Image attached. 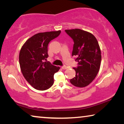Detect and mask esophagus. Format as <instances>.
I'll list each match as a JSON object with an SVG mask.
<instances>
[{"label": "esophagus", "mask_w": 124, "mask_h": 124, "mask_svg": "<svg viewBox=\"0 0 124 124\" xmlns=\"http://www.w3.org/2000/svg\"><path fill=\"white\" fill-rule=\"evenodd\" d=\"M62 68L63 69V70H66V69L68 68V67L66 66V65H63V66L62 67Z\"/></svg>", "instance_id": "esophagus-1"}]
</instances>
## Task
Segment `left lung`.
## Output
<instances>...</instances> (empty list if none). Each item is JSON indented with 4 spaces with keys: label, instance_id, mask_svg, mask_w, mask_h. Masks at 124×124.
<instances>
[{
    "label": "left lung",
    "instance_id": "left-lung-1",
    "mask_svg": "<svg viewBox=\"0 0 124 124\" xmlns=\"http://www.w3.org/2000/svg\"><path fill=\"white\" fill-rule=\"evenodd\" d=\"M74 41L72 56H76L78 66L74 67L75 77L70 82L75 86L85 87L95 78L100 70L101 52L93 35L80 29L65 30Z\"/></svg>",
    "mask_w": 124,
    "mask_h": 124
}]
</instances>
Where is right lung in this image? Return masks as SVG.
I'll return each instance as SVG.
<instances>
[{
  "label": "right lung",
  "mask_w": 124,
  "mask_h": 124,
  "mask_svg": "<svg viewBox=\"0 0 124 124\" xmlns=\"http://www.w3.org/2000/svg\"><path fill=\"white\" fill-rule=\"evenodd\" d=\"M61 31L39 33L27 40L20 50L19 63L23 75L31 86L38 90H45L52 86L54 74L59 67L46 61L47 46Z\"/></svg>",
  "instance_id": "1"
}]
</instances>
